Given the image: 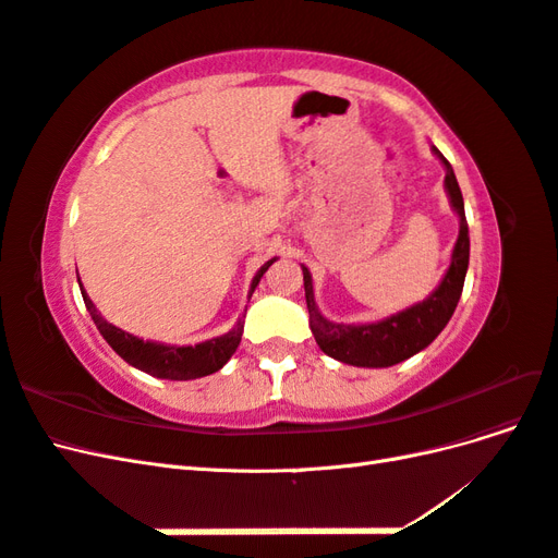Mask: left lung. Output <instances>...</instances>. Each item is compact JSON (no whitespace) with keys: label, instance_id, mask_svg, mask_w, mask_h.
I'll return each instance as SVG.
<instances>
[{"label":"left lung","instance_id":"1","mask_svg":"<svg viewBox=\"0 0 558 558\" xmlns=\"http://www.w3.org/2000/svg\"><path fill=\"white\" fill-rule=\"evenodd\" d=\"M430 150L445 165V191L451 209L459 216V238H456L451 263L442 281L437 283V289L424 302H416V305L381 320H373V324H335V320L318 312L312 275L305 265H300L302 281H305L310 328L320 351L335 361L356 367H391L408 361L414 353L424 351L445 330L456 305H459L470 260L463 195L447 158L435 146H430Z\"/></svg>","mask_w":558,"mask_h":558}]
</instances>
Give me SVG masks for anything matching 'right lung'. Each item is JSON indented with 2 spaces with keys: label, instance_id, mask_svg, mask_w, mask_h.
Instances as JSON below:
<instances>
[{
  "label": "right lung",
  "instance_id": "obj_1",
  "mask_svg": "<svg viewBox=\"0 0 558 558\" xmlns=\"http://www.w3.org/2000/svg\"><path fill=\"white\" fill-rule=\"evenodd\" d=\"M277 258L267 260L256 277L251 279V289H248V300L256 291V286L260 283V277L267 272V267L272 265ZM81 286V295L83 302H86V310L90 312L95 326L99 330V335L105 337L109 342V347L121 356L125 363H130L132 367L142 369V373L158 377V379H174V381H185V379H199L214 375L221 369L234 351H238L240 342H242V332H244V316L238 318L232 330H228L226 335L211 337L207 342L199 344H165V342H154V340H142L137 335H130L128 330L116 328L113 324L97 312V307L93 305V300L88 298V293L83 291V283L78 279Z\"/></svg>",
  "mask_w": 558,
  "mask_h": 558
}]
</instances>
